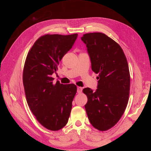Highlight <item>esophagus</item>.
I'll list each match as a JSON object with an SVG mask.
<instances>
[{
  "instance_id": "obj_1",
  "label": "esophagus",
  "mask_w": 151,
  "mask_h": 151,
  "mask_svg": "<svg viewBox=\"0 0 151 151\" xmlns=\"http://www.w3.org/2000/svg\"><path fill=\"white\" fill-rule=\"evenodd\" d=\"M82 91V87H78L77 88L78 93H81Z\"/></svg>"
}]
</instances>
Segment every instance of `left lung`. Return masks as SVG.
<instances>
[{
  "instance_id": "left-lung-1",
  "label": "left lung",
  "mask_w": 151,
  "mask_h": 151,
  "mask_svg": "<svg viewBox=\"0 0 151 151\" xmlns=\"http://www.w3.org/2000/svg\"><path fill=\"white\" fill-rule=\"evenodd\" d=\"M81 40L86 45L92 70L99 74L96 91L83 89L88 97L85 109L92 126L105 131L119 121L127 108L130 85L129 65L119 45L106 34L88 33Z\"/></svg>"
}]
</instances>
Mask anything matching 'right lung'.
Returning a JSON list of instances; mask_svg holds the SVG:
<instances>
[{"label":"right lung","instance_id":"1","mask_svg":"<svg viewBox=\"0 0 151 151\" xmlns=\"http://www.w3.org/2000/svg\"><path fill=\"white\" fill-rule=\"evenodd\" d=\"M77 36V34L41 36L25 60L22 81L27 103L37 121L48 130H60L68 122L77 88L73 84L59 81L54 84L51 75Z\"/></svg>","mask_w":151,"mask_h":151}]
</instances>
